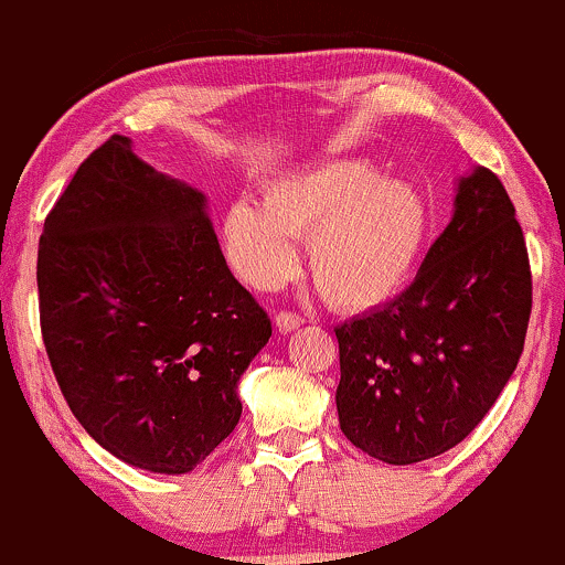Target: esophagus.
<instances>
[{"instance_id": "obj_1", "label": "esophagus", "mask_w": 565, "mask_h": 565, "mask_svg": "<svg viewBox=\"0 0 565 565\" xmlns=\"http://www.w3.org/2000/svg\"><path fill=\"white\" fill-rule=\"evenodd\" d=\"M275 326L282 333H290V331H296V329H301V326H305V318H301V315H296V312H277L275 315Z\"/></svg>"}]
</instances>
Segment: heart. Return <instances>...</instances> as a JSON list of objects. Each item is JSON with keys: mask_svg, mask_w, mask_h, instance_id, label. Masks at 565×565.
Masks as SVG:
<instances>
[{"mask_svg": "<svg viewBox=\"0 0 565 565\" xmlns=\"http://www.w3.org/2000/svg\"><path fill=\"white\" fill-rule=\"evenodd\" d=\"M428 234L423 191L409 178L380 174L366 159H329L269 180L260 202H234L223 215V247L236 275L275 290L307 264L326 299L372 309L404 288Z\"/></svg>", "mask_w": 565, "mask_h": 565, "instance_id": "heart-1", "label": "heart"}]
</instances>
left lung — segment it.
I'll use <instances>...</instances> for the list:
<instances>
[{
    "instance_id": "1",
    "label": "left lung",
    "mask_w": 565,
    "mask_h": 565,
    "mask_svg": "<svg viewBox=\"0 0 565 565\" xmlns=\"http://www.w3.org/2000/svg\"><path fill=\"white\" fill-rule=\"evenodd\" d=\"M527 318L523 228L501 180L475 167L409 288L337 329L342 434L391 466L460 445L518 369Z\"/></svg>"
}]
</instances>
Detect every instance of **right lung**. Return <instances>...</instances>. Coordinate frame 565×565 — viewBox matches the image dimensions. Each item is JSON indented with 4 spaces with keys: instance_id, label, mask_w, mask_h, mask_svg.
Masks as SVG:
<instances>
[{
    "instance_id": "add662e5",
    "label": "right lung",
    "mask_w": 565,
    "mask_h": 565,
    "mask_svg": "<svg viewBox=\"0 0 565 565\" xmlns=\"http://www.w3.org/2000/svg\"><path fill=\"white\" fill-rule=\"evenodd\" d=\"M40 326L72 415L137 469L188 475L232 434L271 323L223 258L207 196L113 135L40 236Z\"/></svg>"
}]
</instances>
